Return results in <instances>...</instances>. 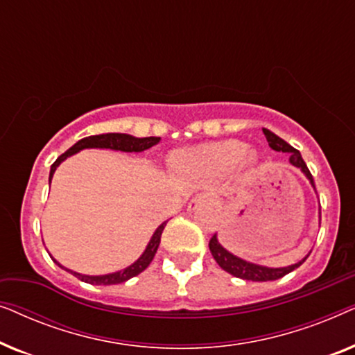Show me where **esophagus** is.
I'll return each instance as SVG.
<instances>
[{"label": "esophagus", "mask_w": 355, "mask_h": 355, "mask_svg": "<svg viewBox=\"0 0 355 355\" xmlns=\"http://www.w3.org/2000/svg\"><path fill=\"white\" fill-rule=\"evenodd\" d=\"M213 198L210 196H207V193H202V196H197L193 197L191 202H189V210H196V208L202 207V205H207V203H211Z\"/></svg>", "instance_id": "1"}]
</instances>
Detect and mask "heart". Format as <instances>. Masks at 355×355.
I'll use <instances>...</instances> for the list:
<instances>
[{"instance_id": "b5f03b06", "label": "heart", "mask_w": 355, "mask_h": 355, "mask_svg": "<svg viewBox=\"0 0 355 355\" xmlns=\"http://www.w3.org/2000/svg\"><path fill=\"white\" fill-rule=\"evenodd\" d=\"M245 145L239 140H223L179 155L178 168L193 179H215L231 171L237 163L254 158L245 153Z\"/></svg>"}]
</instances>
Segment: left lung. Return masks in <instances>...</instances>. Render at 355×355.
Here are the masks:
<instances>
[{
    "label": "left lung",
    "mask_w": 355,
    "mask_h": 355,
    "mask_svg": "<svg viewBox=\"0 0 355 355\" xmlns=\"http://www.w3.org/2000/svg\"><path fill=\"white\" fill-rule=\"evenodd\" d=\"M263 134H265L266 140H268V145L271 148L276 150V152L291 153L289 162L293 163L294 166L302 169V171L305 173V176L310 179V182H312V186L315 187L312 173L309 171L307 164H305L302 157H300L299 150L291 147L288 142H284L283 139L278 137V135L270 132L268 129H263ZM208 247H210L213 259L216 260V263L220 265L223 270L227 271V273H231L232 276H236V278H242V279H247V281H275V279H279L288 273H291V271L299 268V266L305 261V259H307V257H305V259L302 261H299V263L291 265V266H284V268H266V266H259V265L249 263V261L237 259L236 255L230 254V252H227L226 249H223L220 242H218L216 234L211 236L210 242H208Z\"/></svg>",
    "instance_id": "obj_1"
}]
</instances>
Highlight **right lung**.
Instances as JSON below:
<instances>
[{
    "instance_id": "right-lung-1",
    "label": "right lung",
    "mask_w": 355,
    "mask_h": 355,
    "mask_svg": "<svg viewBox=\"0 0 355 355\" xmlns=\"http://www.w3.org/2000/svg\"><path fill=\"white\" fill-rule=\"evenodd\" d=\"M159 140H162L159 137L137 139V137H132V135H128V134L90 135V137H85V139L79 140V142L72 145V147L67 150V152L62 153L61 157H58L56 162L51 164L50 182H51L53 173H55V169H56L58 164H60L62 159H66L67 157H71V155H74V153L79 152V150H84V148H111V150H121V152H144V150H147L150 147H153V145H157ZM164 226H166V221H164L163 225L159 226L157 231H155L152 241L148 242L147 249H145L142 257H140V259L135 261V263L128 266V268H125V270L118 271V273L105 275V276H85V275L74 273V271H71V273L74 275L76 278H79L80 281H84V283L103 284V286H106V284H119V283H124V281H128L130 278H134V276H137V275L142 273V271L147 268L150 263H152L153 257H155V254H157V250H158L159 239H162V232L164 230ZM56 263H58V261H56ZM58 265H60V263H58ZM61 268H62V266H61ZM67 271H69V270H67Z\"/></svg>"
}]
</instances>
